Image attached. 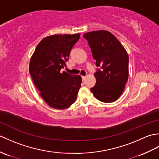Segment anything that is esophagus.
<instances>
[{
    "label": "esophagus",
    "mask_w": 159,
    "mask_h": 159,
    "mask_svg": "<svg viewBox=\"0 0 159 159\" xmlns=\"http://www.w3.org/2000/svg\"><path fill=\"white\" fill-rule=\"evenodd\" d=\"M85 79H86V76H82V79H83V80H85Z\"/></svg>",
    "instance_id": "obj_1"
}]
</instances>
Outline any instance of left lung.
<instances>
[{
    "label": "left lung",
    "mask_w": 159,
    "mask_h": 159,
    "mask_svg": "<svg viewBox=\"0 0 159 159\" xmlns=\"http://www.w3.org/2000/svg\"><path fill=\"white\" fill-rule=\"evenodd\" d=\"M90 46L96 65V85L91 92L103 102L117 100L123 93L128 78V55L112 33L96 31L83 35Z\"/></svg>",
    "instance_id": "8db88e82"
}]
</instances>
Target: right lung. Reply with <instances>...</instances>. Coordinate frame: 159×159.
<instances>
[{"label": "right lung", "instance_id": "obj_1", "mask_svg": "<svg viewBox=\"0 0 159 159\" xmlns=\"http://www.w3.org/2000/svg\"><path fill=\"white\" fill-rule=\"evenodd\" d=\"M79 38L80 33L46 37L37 46L30 61L29 73L35 85L54 109H67L77 98L81 76L60 71L66 67L71 50Z\"/></svg>", "mask_w": 159, "mask_h": 159}]
</instances>
